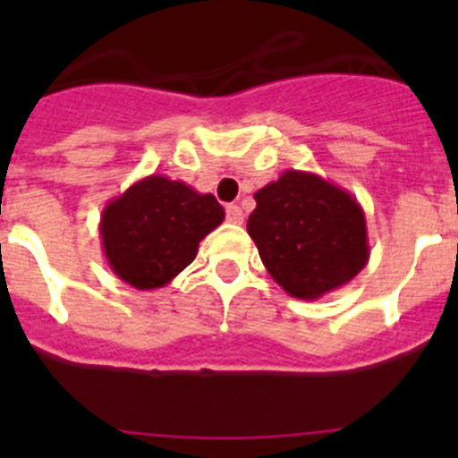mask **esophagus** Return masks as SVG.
I'll use <instances>...</instances> for the list:
<instances>
[{
	"label": "esophagus",
	"mask_w": 458,
	"mask_h": 458,
	"mask_svg": "<svg viewBox=\"0 0 458 458\" xmlns=\"http://www.w3.org/2000/svg\"><path fill=\"white\" fill-rule=\"evenodd\" d=\"M226 220L233 222V225H241V222H242V210H241V206H236V204H229V206H226Z\"/></svg>",
	"instance_id": "obj_1"
}]
</instances>
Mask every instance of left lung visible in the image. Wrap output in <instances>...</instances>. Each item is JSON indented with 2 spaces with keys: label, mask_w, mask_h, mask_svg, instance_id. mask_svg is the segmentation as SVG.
Masks as SVG:
<instances>
[{
  "label": "left lung",
  "mask_w": 458,
  "mask_h": 458,
  "mask_svg": "<svg viewBox=\"0 0 458 458\" xmlns=\"http://www.w3.org/2000/svg\"><path fill=\"white\" fill-rule=\"evenodd\" d=\"M254 199L248 233L270 277L293 298L317 301L369 261L365 210L318 174L286 169Z\"/></svg>",
  "instance_id": "left-lung-1"
}]
</instances>
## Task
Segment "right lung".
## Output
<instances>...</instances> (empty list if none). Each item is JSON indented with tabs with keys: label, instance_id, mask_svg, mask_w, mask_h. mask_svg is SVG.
Here are the masks:
<instances>
[{
	"label": "right lung",
	"instance_id": "add662e5",
	"mask_svg": "<svg viewBox=\"0 0 458 458\" xmlns=\"http://www.w3.org/2000/svg\"><path fill=\"white\" fill-rule=\"evenodd\" d=\"M225 220L213 194L151 174L109 201L100 216L107 266L140 291L169 284L197 257L199 242Z\"/></svg>",
	"mask_w": 458,
	"mask_h": 458
}]
</instances>
